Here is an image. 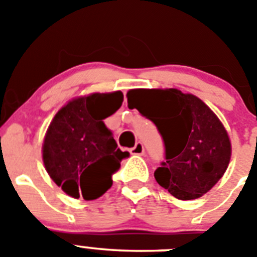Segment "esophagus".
<instances>
[{"instance_id":"1","label":"esophagus","mask_w":257,"mask_h":257,"mask_svg":"<svg viewBox=\"0 0 257 257\" xmlns=\"http://www.w3.org/2000/svg\"><path fill=\"white\" fill-rule=\"evenodd\" d=\"M130 152L134 156H143V154H144V145H143L142 142H138L135 144V147L131 148Z\"/></svg>"}]
</instances>
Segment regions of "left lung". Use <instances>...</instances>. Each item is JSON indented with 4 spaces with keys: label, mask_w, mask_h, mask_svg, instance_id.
Segmentation results:
<instances>
[{
    "label": "left lung",
    "mask_w": 257,
    "mask_h": 257,
    "mask_svg": "<svg viewBox=\"0 0 257 257\" xmlns=\"http://www.w3.org/2000/svg\"><path fill=\"white\" fill-rule=\"evenodd\" d=\"M127 103L162 136L166 161L154 171L161 187L188 201L202 197L221 179L230 161V140L201 99L176 88H136L127 92Z\"/></svg>",
    "instance_id": "obj_1"
}]
</instances>
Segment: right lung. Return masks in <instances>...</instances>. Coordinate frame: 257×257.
<instances>
[{"instance_id":"obj_1","label":"right lung","mask_w":257,"mask_h":257,"mask_svg":"<svg viewBox=\"0 0 257 257\" xmlns=\"http://www.w3.org/2000/svg\"><path fill=\"white\" fill-rule=\"evenodd\" d=\"M123 94L76 97L59 110L47 128L42 158L50 178L73 198L96 199L112 187L121 161L130 156L117 148L104 119L119 109Z\"/></svg>"}]
</instances>
